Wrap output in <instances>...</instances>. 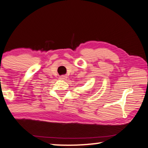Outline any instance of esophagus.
I'll return each mask as SVG.
<instances>
[{
	"instance_id": "1",
	"label": "esophagus",
	"mask_w": 148,
	"mask_h": 148,
	"mask_svg": "<svg viewBox=\"0 0 148 148\" xmlns=\"http://www.w3.org/2000/svg\"><path fill=\"white\" fill-rule=\"evenodd\" d=\"M67 78H68V77H67V76H65V75L61 76L60 77V80H67Z\"/></svg>"
}]
</instances>
